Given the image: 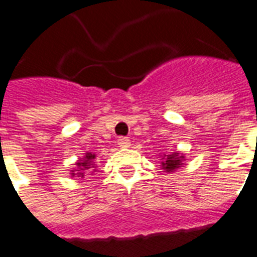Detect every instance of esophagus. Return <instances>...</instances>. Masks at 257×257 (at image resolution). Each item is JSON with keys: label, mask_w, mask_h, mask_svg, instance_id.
<instances>
[{"label": "esophagus", "mask_w": 257, "mask_h": 257, "mask_svg": "<svg viewBox=\"0 0 257 257\" xmlns=\"http://www.w3.org/2000/svg\"><path fill=\"white\" fill-rule=\"evenodd\" d=\"M118 146L119 147H122V148H126L131 146V142H129V139L128 138H125V136H121V138L118 139Z\"/></svg>", "instance_id": "34e87169"}]
</instances>
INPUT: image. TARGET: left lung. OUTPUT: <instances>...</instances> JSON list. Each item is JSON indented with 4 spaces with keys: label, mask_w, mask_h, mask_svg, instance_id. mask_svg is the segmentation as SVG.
<instances>
[{
    "label": "left lung",
    "mask_w": 257,
    "mask_h": 257,
    "mask_svg": "<svg viewBox=\"0 0 257 257\" xmlns=\"http://www.w3.org/2000/svg\"><path fill=\"white\" fill-rule=\"evenodd\" d=\"M184 157H178V154H172V155H167L166 159H163L162 162V167L166 170V172H173V170H176L180 167V165H182L181 161Z\"/></svg>",
    "instance_id": "obj_1"
}]
</instances>
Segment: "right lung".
Returning a JSON list of instances; mask_svg holds the SVG:
<instances>
[{"mask_svg":"<svg viewBox=\"0 0 257 257\" xmlns=\"http://www.w3.org/2000/svg\"><path fill=\"white\" fill-rule=\"evenodd\" d=\"M95 158V155H92V154H87L84 158V161L83 162H77L76 165L80 167V170H79V173H77V176H84V173L81 172V170H85V169H91V163H92V159ZM72 174H75V173H72Z\"/></svg>","mask_w":257,"mask_h":257,"instance_id":"add662e5","label":"right lung"}]
</instances>
